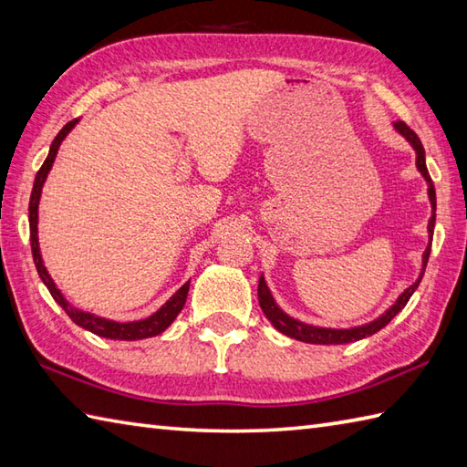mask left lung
<instances>
[{
	"label": "left lung",
	"mask_w": 467,
	"mask_h": 467,
	"mask_svg": "<svg viewBox=\"0 0 467 467\" xmlns=\"http://www.w3.org/2000/svg\"><path fill=\"white\" fill-rule=\"evenodd\" d=\"M393 129L409 142V145L413 147V150H415V165H417V171H420V173H421V177L425 179L427 197H430V203H431V217H430V222H427V237H430V244H427L425 252H423L420 278H417L407 290H403L401 294H399V298L395 300L393 306H389L375 320L365 322V325H358V327H350V328H330V327L308 325V322H302L298 318L290 317L288 312H284L280 308V304L275 302V298L272 296V290L268 288V282H265L264 274H262L260 275V282H258L260 308L265 314V318L272 322V327L278 330V332H282V335H286L290 338H296V340H302V342H308V345H348V342H357L360 338H367L370 335H375V332H379L380 328L387 327L389 322H391L397 317V314L405 308V304L409 302V298L413 296V292L417 290V286H420V282H421L423 274H425L427 260H430V252H431L433 227H435V187H433V181L430 177V171H427V165H425V149L421 145L420 137H417L415 132L409 129L403 120L393 122Z\"/></svg>",
	"instance_id": "obj_1"
}]
</instances>
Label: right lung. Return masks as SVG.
<instances>
[{
  "mask_svg": "<svg viewBox=\"0 0 467 467\" xmlns=\"http://www.w3.org/2000/svg\"><path fill=\"white\" fill-rule=\"evenodd\" d=\"M78 120L80 119L70 120L68 125H66L58 132V135H56V139L52 140V145H50V153H47L44 165L40 167V171H37L36 181H34V189H32V197H30V242H32V254H34L36 270H37V274H40L44 286L50 290L52 298L60 304L62 310L72 318V322H76V325L82 327L84 330H90L92 335L102 337V338H112V340H142V338L157 337V335H161V332H165L171 325H173V320L179 317V312L183 310L187 294H189V282H185L183 286H181L173 294V296H171L163 304V306L150 314V317L140 318V320H132V322H117V320L99 317V314H94V312L76 308L74 304L64 296L62 290L56 286V282L52 280L50 272H47L46 265H44L42 252H40V240H37V207H40L42 189H44V183L47 179V173L52 171L54 159H56V155H58V149L62 145V140L68 137V132L76 125H78Z\"/></svg>",
  "mask_w": 467,
  "mask_h": 467,
  "instance_id": "right-lung-1",
  "label": "right lung"
}]
</instances>
